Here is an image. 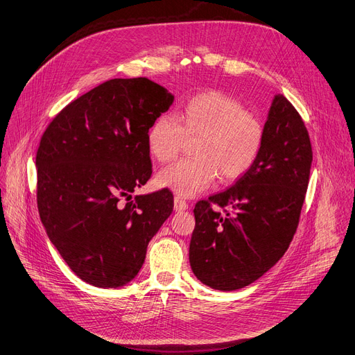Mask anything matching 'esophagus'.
I'll return each instance as SVG.
<instances>
[{
  "label": "esophagus",
  "mask_w": 355,
  "mask_h": 355,
  "mask_svg": "<svg viewBox=\"0 0 355 355\" xmlns=\"http://www.w3.org/2000/svg\"><path fill=\"white\" fill-rule=\"evenodd\" d=\"M174 209L177 212L186 211V209H189V203L182 198H180V196H175V198H174Z\"/></svg>",
  "instance_id": "34e87169"
}]
</instances>
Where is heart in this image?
I'll list each match as a JSON object with an SVG mask.
<instances>
[{"label":"heart","mask_w":355,"mask_h":355,"mask_svg":"<svg viewBox=\"0 0 355 355\" xmlns=\"http://www.w3.org/2000/svg\"><path fill=\"white\" fill-rule=\"evenodd\" d=\"M193 143L196 156L162 169L157 181L180 196L191 198L219 180H239L256 164L263 148L265 124L245 111L244 105L225 92L206 90L189 98L175 118L161 115L148 130V146L155 159L171 162L178 156L184 139Z\"/></svg>","instance_id":"1"}]
</instances>
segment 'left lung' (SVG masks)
Listing matches in <instances>:
<instances>
[{
    "label": "left lung",
    "mask_w": 355,
    "mask_h": 355,
    "mask_svg": "<svg viewBox=\"0 0 355 355\" xmlns=\"http://www.w3.org/2000/svg\"><path fill=\"white\" fill-rule=\"evenodd\" d=\"M311 161L303 118L277 95L256 164L234 186L194 206L190 266L196 278L214 290L234 291L277 265L297 231Z\"/></svg>",
    "instance_id": "8db88e82"
}]
</instances>
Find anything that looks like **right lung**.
<instances>
[{
    "instance_id": "right-lung-1",
    "label": "right lung",
    "mask_w": 355,
    "mask_h": 355,
    "mask_svg": "<svg viewBox=\"0 0 355 355\" xmlns=\"http://www.w3.org/2000/svg\"><path fill=\"white\" fill-rule=\"evenodd\" d=\"M173 102L146 77L112 78L69 103L39 143V216L65 263L90 285L133 279L173 214L168 189L131 199L152 175L148 130Z\"/></svg>"
}]
</instances>
